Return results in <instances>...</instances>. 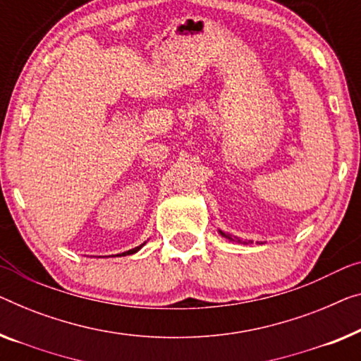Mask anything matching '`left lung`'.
Masks as SVG:
<instances>
[{
	"label": "left lung",
	"instance_id": "left-lung-1",
	"mask_svg": "<svg viewBox=\"0 0 361 361\" xmlns=\"http://www.w3.org/2000/svg\"><path fill=\"white\" fill-rule=\"evenodd\" d=\"M220 233H222V235L225 236V238H228V240H233V238H232V236H230V235H227V233H224V232H220ZM238 241H240V240H238Z\"/></svg>",
	"mask_w": 361,
	"mask_h": 361
}]
</instances>
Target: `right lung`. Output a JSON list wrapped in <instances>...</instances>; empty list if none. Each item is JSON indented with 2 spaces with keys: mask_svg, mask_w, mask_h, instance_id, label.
Returning a JSON list of instances; mask_svg holds the SVG:
<instances>
[{
  "mask_svg": "<svg viewBox=\"0 0 361 361\" xmlns=\"http://www.w3.org/2000/svg\"><path fill=\"white\" fill-rule=\"evenodd\" d=\"M144 245V243H142ZM142 245L141 246H137V248H134V250H129V251H126V252H123V255H120V256H126V255H133V252H136V251H139L142 248Z\"/></svg>",
  "mask_w": 361,
  "mask_h": 361,
  "instance_id": "right-lung-1",
  "label": "right lung"
}]
</instances>
